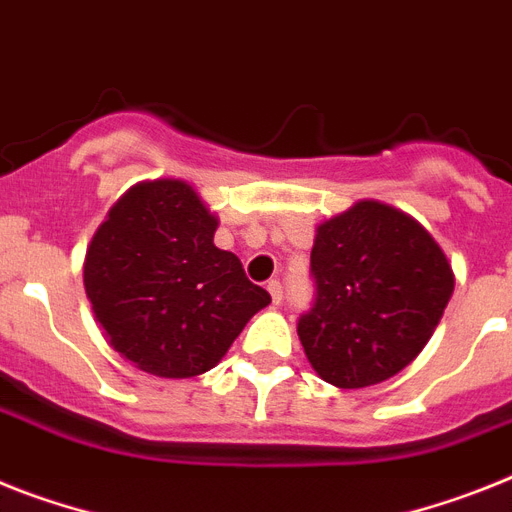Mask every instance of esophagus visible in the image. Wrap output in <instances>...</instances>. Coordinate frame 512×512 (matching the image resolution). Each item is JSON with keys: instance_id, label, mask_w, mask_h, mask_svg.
Masks as SVG:
<instances>
[{"instance_id": "1", "label": "esophagus", "mask_w": 512, "mask_h": 512, "mask_svg": "<svg viewBox=\"0 0 512 512\" xmlns=\"http://www.w3.org/2000/svg\"><path fill=\"white\" fill-rule=\"evenodd\" d=\"M268 291H270V299H273V304H281L283 299V286L278 281H268Z\"/></svg>"}]
</instances>
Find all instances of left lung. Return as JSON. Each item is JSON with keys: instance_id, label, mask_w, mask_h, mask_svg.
<instances>
[{"instance_id": "1", "label": "left lung", "mask_w": 512, "mask_h": 512, "mask_svg": "<svg viewBox=\"0 0 512 512\" xmlns=\"http://www.w3.org/2000/svg\"><path fill=\"white\" fill-rule=\"evenodd\" d=\"M315 304L296 333L330 385L367 388L422 354L453 294L455 276L435 236L414 216L359 200L317 226Z\"/></svg>"}]
</instances>
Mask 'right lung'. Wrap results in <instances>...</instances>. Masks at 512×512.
Segmentation results:
<instances>
[{
	"label": "right lung",
	"instance_id": "add662e5",
	"mask_svg": "<svg viewBox=\"0 0 512 512\" xmlns=\"http://www.w3.org/2000/svg\"><path fill=\"white\" fill-rule=\"evenodd\" d=\"M216 229L184 179L137 182L96 229L85 294L106 343L132 367L166 380L203 375L270 304L239 257L213 244Z\"/></svg>",
	"mask_w": 512,
	"mask_h": 512
}]
</instances>
